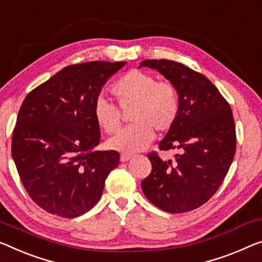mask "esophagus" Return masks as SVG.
<instances>
[{
  "instance_id": "34e87169",
  "label": "esophagus",
  "mask_w": 262,
  "mask_h": 262,
  "mask_svg": "<svg viewBox=\"0 0 262 262\" xmlns=\"http://www.w3.org/2000/svg\"><path fill=\"white\" fill-rule=\"evenodd\" d=\"M130 159H132V155H129V154H121V158H120L121 162H127V161H129Z\"/></svg>"
}]
</instances>
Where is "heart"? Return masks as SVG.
<instances>
[{
    "mask_svg": "<svg viewBox=\"0 0 262 262\" xmlns=\"http://www.w3.org/2000/svg\"><path fill=\"white\" fill-rule=\"evenodd\" d=\"M112 93L123 111L133 107L130 120L134 122L108 140L111 149L133 154L149 146L160 134L169 132L177 122L180 112V99L177 88L169 82L141 70H130L113 84ZM93 116L97 126L107 134L118 130L121 111L107 99L97 97L93 107Z\"/></svg>",
    "mask_w": 262,
    "mask_h": 262,
    "instance_id": "b5f03b06",
    "label": "heart"
}]
</instances>
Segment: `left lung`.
Segmentation results:
<instances>
[{
  "instance_id": "left-lung-1",
  "label": "left lung",
  "mask_w": 262,
  "mask_h": 262,
  "mask_svg": "<svg viewBox=\"0 0 262 262\" xmlns=\"http://www.w3.org/2000/svg\"><path fill=\"white\" fill-rule=\"evenodd\" d=\"M140 67L162 74L180 99L177 122L159 143L161 150H178L175 162L148 154L151 171L141 182L143 194L165 212H189L215 194L231 167L236 148L231 106L206 76L179 62L144 60Z\"/></svg>"
}]
</instances>
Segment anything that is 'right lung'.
I'll return each mask as SVG.
<instances>
[{
  "label": "right lung",
  "mask_w": 262,
  "mask_h": 262,
  "mask_svg": "<svg viewBox=\"0 0 262 262\" xmlns=\"http://www.w3.org/2000/svg\"><path fill=\"white\" fill-rule=\"evenodd\" d=\"M126 62L92 61L63 68L33 89L19 108L11 155L35 204L76 217L100 200L119 166L116 150H95L100 127L93 107L103 84Z\"/></svg>",
  "instance_id": "1"
}]
</instances>
